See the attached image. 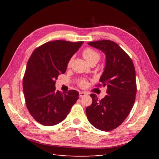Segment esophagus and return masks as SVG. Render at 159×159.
Here are the masks:
<instances>
[{
  "mask_svg": "<svg viewBox=\"0 0 159 159\" xmlns=\"http://www.w3.org/2000/svg\"><path fill=\"white\" fill-rule=\"evenodd\" d=\"M86 95H87V93H85V92H79V96H80V98L83 97V96H85Z\"/></svg>",
  "mask_w": 159,
  "mask_h": 159,
  "instance_id": "1",
  "label": "esophagus"
}]
</instances>
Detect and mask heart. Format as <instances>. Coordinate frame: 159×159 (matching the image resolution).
<instances>
[{
  "mask_svg": "<svg viewBox=\"0 0 159 159\" xmlns=\"http://www.w3.org/2000/svg\"><path fill=\"white\" fill-rule=\"evenodd\" d=\"M82 55L85 58V59L89 64L92 63H97L100 59V53L96 50L95 49L92 48H86L83 50ZM72 63V59H70L68 63H67V66L70 67ZM87 85V81L85 79H82L80 80L79 85L80 87H85Z\"/></svg>",
  "mask_w": 159,
  "mask_h": 159,
  "instance_id": "heart-1",
  "label": "heart"
}]
</instances>
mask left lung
<instances>
[{"instance_id": "left-lung-1", "label": "left lung", "mask_w": 159, "mask_h": 159, "mask_svg": "<svg viewBox=\"0 0 159 159\" xmlns=\"http://www.w3.org/2000/svg\"><path fill=\"white\" fill-rule=\"evenodd\" d=\"M88 44L106 55L101 83L96 87H106L108 95L98 100L96 94H91L92 103L86 108V115L97 129L112 130L122 124L134 105L137 92L135 69L130 57L116 42L105 39Z\"/></svg>"}]
</instances>
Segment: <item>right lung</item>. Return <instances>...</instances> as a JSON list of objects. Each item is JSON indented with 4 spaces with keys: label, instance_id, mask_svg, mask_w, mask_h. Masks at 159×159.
Returning <instances> with one entry per match:
<instances>
[{
    "label": "right lung",
    "instance_id": "add662e5",
    "mask_svg": "<svg viewBox=\"0 0 159 159\" xmlns=\"http://www.w3.org/2000/svg\"><path fill=\"white\" fill-rule=\"evenodd\" d=\"M83 42L55 40L34 50L23 78L26 107L34 119L43 126H54L66 119L79 99L76 90L60 92L55 89L57 77L65 74L67 63Z\"/></svg>",
    "mask_w": 159,
    "mask_h": 159
}]
</instances>
